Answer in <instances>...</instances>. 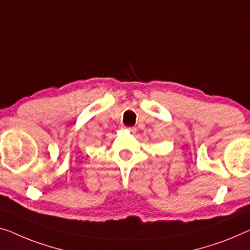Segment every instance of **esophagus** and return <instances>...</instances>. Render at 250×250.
I'll return each mask as SVG.
<instances>
[{
  "label": "esophagus",
  "instance_id": "34e87169",
  "mask_svg": "<svg viewBox=\"0 0 250 250\" xmlns=\"http://www.w3.org/2000/svg\"><path fill=\"white\" fill-rule=\"evenodd\" d=\"M128 131H130L131 133L136 132V128H128Z\"/></svg>",
  "mask_w": 250,
  "mask_h": 250
}]
</instances>
